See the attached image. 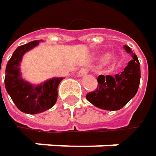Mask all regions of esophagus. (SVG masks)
I'll return each mask as SVG.
<instances>
[{
	"mask_svg": "<svg viewBox=\"0 0 156 156\" xmlns=\"http://www.w3.org/2000/svg\"><path fill=\"white\" fill-rule=\"evenodd\" d=\"M88 73V69H86V68H82L78 70V75L79 77H83V76H86L87 74Z\"/></svg>",
	"mask_w": 156,
	"mask_h": 156,
	"instance_id": "obj_1",
	"label": "esophagus"
}]
</instances>
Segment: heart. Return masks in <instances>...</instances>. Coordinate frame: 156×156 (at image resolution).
<instances>
[{"label":"heart","mask_w":156,"mask_h":156,"mask_svg":"<svg viewBox=\"0 0 156 156\" xmlns=\"http://www.w3.org/2000/svg\"><path fill=\"white\" fill-rule=\"evenodd\" d=\"M109 57H110V54H108V53H105V54H103V55L101 56L100 59H101L102 61H107L109 58ZM115 62H116V60H115Z\"/></svg>","instance_id":"obj_1"}]
</instances>
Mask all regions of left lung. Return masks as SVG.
Here are the masks:
<instances>
[{
	"instance_id": "left-lung-1",
	"label": "left lung",
	"mask_w": 156,
	"mask_h": 156,
	"mask_svg": "<svg viewBox=\"0 0 156 156\" xmlns=\"http://www.w3.org/2000/svg\"><path fill=\"white\" fill-rule=\"evenodd\" d=\"M125 50L131 54L132 60L125 68L124 71L115 76L99 75L98 87L87 94L86 98L97 108L105 110H119L134 98L140 84V63L137 56L128 46Z\"/></svg>"
}]
</instances>
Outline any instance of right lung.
<instances>
[{"instance_id":"right-lung-1","label":"right lung","mask_w":156,"mask_h":156,"mask_svg":"<svg viewBox=\"0 0 156 156\" xmlns=\"http://www.w3.org/2000/svg\"><path fill=\"white\" fill-rule=\"evenodd\" d=\"M39 43L40 41H33L16 48L7 63L4 78L5 88L16 107L21 112L31 115L44 112L55 105L58 86L62 80L61 78H54L34 87L20 78L19 66L22 56Z\"/></svg>"}]
</instances>
